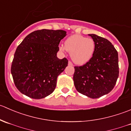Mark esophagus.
<instances>
[{
  "label": "esophagus",
  "mask_w": 131,
  "mask_h": 131,
  "mask_svg": "<svg viewBox=\"0 0 131 131\" xmlns=\"http://www.w3.org/2000/svg\"><path fill=\"white\" fill-rule=\"evenodd\" d=\"M68 64L70 66H72L73 65V63H72V61H68Z\"/></svg>",
  "instance_id": "34e87169"
}]
</instances>
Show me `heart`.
Masks as SVG:
<instances>
[{
  "mask_svg": "<svg viewBox=\"0 0 131 131\" xmlns=\"http://www.w3.org/2000/svg\"><path fill=\"white\" fill-rule=\"evenodd\" d=\"M59 49L61 51L66 49L71 53L74 63L83 64L88 63L93 56L96 43L92 39L76 34L69 37L64 42V46H60Z\"/></svg>",
  "mask_w": 131,
  "mask_h": 131,
  "instance_id": "heart-1",
  "label": "heart"
}]
</instances>
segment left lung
<instances>
[{
    "label": "left lung",
    "instance_id": "left-lung-1",
    "mask_svg": "<svg viewBox=\"0 0 131 131\" xmlns=\"http://www.w3.org/2000/svg\"><path fill=\"white\" fill-rule=\"evenodd\" d=\"M96 43L94 54L82 66H75L74 85L77 91L91 98L109 93L119 75L118 52L109 40L89 34Z\"/></svg>",
    "mask_w": 131,
    "mask_h": 131
}]
</instances>
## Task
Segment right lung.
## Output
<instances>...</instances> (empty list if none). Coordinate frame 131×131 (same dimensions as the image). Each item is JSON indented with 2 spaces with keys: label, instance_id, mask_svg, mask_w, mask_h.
<instances>
[{
  "label": "right lung",
  "instance_id": "add662e5",
  "mask_svg": "<svg viewBox=\"0 0 131 131\" xmlns=\"http://www.w3.org/2000/svg\"><path fill=\"white\" fill-rule=\"evenodd\" d=\"M64 30L42 29L28 35L18 46L12 62V76L17 89L33 99L51 94L57 77L68 65L66 58L56 56Z\"/></svg>",
  "mask_w": 131,
  "mask_h": 131
}]
</instances>
